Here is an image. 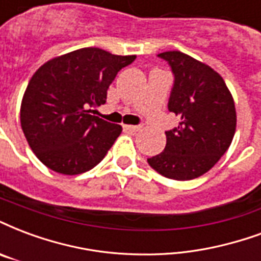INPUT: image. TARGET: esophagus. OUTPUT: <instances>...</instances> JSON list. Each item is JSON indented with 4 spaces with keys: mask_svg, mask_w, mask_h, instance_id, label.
I'll return each instance as SVG.
<instances>
[{
    "mask_svg": "<svg viewBox=\"0 0 261 261\" xmlns=\"http://www.w3.org/2000/svg\"><path fill=\"white\" fill-rule=\"evenodd\" d=\"M123 128L127 131H133V133H136V131H140L142 128V125H128V124H124L123 125Z\"/></svg>",
    "mask_w": 261,
    "mask_h": 261,
    "instance_id": "34e87169",
    "label": "esophagus"
}]
</instances>
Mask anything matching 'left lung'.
<instances>
[{
	"instance_id": "obj_1",
	"label": "left lung",
	"mask_w": 261,
	"mask_h": 261,
	"mask_svg": "<svg viewBox=\"0 0 261 261\" xmlns=\"http://www.w3.org/2000/svg\"><path fill=\"white\" fill-rule=\"evenodd\" d=\"M174 74L169 111L179 124L166 131L165 150L148 163L159 174L187 181L200 177L227 152L237 127L233 98L223 77L179 51L162 52Z\"/></svg>"
}]
</instances>
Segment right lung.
Returning <instances> with one entry per match:
<instances>
[{"label":"right lung","instance_id":"obj_1","mask_svg":"<svg viewBox=\"0 0 261 261\" xmlns=\"http://www.w3.org/2000/svg\"><path fill=\"white\" fill-rule=\"evenodd\" d=\"M136 55L80 48L38 69L24 91L20 124L34 155L66 175L86 173L101 162L120 136L121 125L90 115L106 102L117 71Z\"/></svg>","mask_w":261,"mask_h":261}]
</instances>
